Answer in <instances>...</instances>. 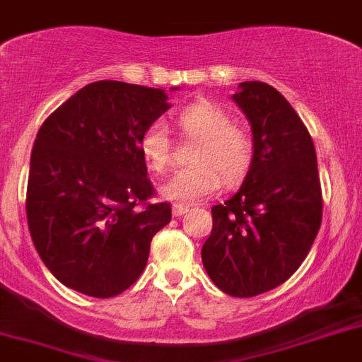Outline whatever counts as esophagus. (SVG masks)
I'll return each mask as SVG.
<instances>
[{
  "mask_svg": "<svg viewBox=\"0 0 362 362\" xmlns=\"http://www.w3.org/2000/svg\"><path fill=\"white\" fill-rule=\"evenodd\" d=\"M187 211H189V207L187 206H173V216H182Z\"/></svg>",
  "mask_w": 362,
  "mask_h": 362,
  "instance_id": "34e87169",
  "label": "esophagus"
}]
</instances>
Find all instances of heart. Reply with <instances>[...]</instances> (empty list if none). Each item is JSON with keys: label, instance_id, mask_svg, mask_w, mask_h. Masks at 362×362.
<instances>
[{"label": "heart", "instance_id": "b5f03b06", "mask_svg": "<svg viewBox=\"0 0 362 362\" xmlns=\"http://www.w3.org/2000/svg\"><path fill=\"white\" fill-rule=\"evenodd\" d=\"M180 129L197 140L187 168L180 169L160 185V197L177 206H191L215 193L220 178L226 185L244 180L253 162V140L222 107L197 102L180 112ZM140 153L147 168L162 173L171 162V138L165 122L156 120L140 138Z\"/></svg>", "mask_w": 362, "mask_h": 362}]
</instances>
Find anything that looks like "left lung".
Instances as JSON below:
<instances>
[{
    "label": "left lung",
    "instance_id": "obj_1",
    "mask_svg": "<svg viewBox=\"0 0 362 362\" xmlns=\"http://www.w3.org/2000/svg\"><path fill=\"white\" fill-rule=\"evenodd\" d=\"M250 122L253 162L240 189L211 207L202 262L216 288L255 297L286 282L306 259L322 220L313 140L290 102L262 81L231 96Z\"/></svg>",
    "mask_w": 362,
    "mask_h": 362
}]
</instances>
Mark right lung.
Returning <instances> with one entry per match:
<instances>
[{
	"label": "right lung",
	"mask_w": 362,
	"mask_h": 362,
	"mask_svg": "<svg viewBox=\"0 0 362 362\" xmlns=\"http://www.w3.org/2000/svg\"><path fill=\"white\" fill-rule=\"evenodd\" d=\"M169 107L163 89L94 81L37 131L27 187L30 237L71 290L96 298L127 290L146 268L153 237L171 222L165 202L138 209L153 194L140 138Z\"/></svg>",
	"instance_id": "add662e5"
}]
</instances>
